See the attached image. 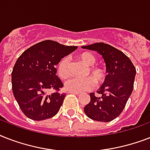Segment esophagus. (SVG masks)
<instances>
[{
  "label": "esophagus",
  "instance_id": "1",
  "mask_svg": "<svg viewBox=\"0 0 150 150\" xmlns=\"http://www.w3.org/2000/svg\"><path fill=\"white\" fill-rule=\"evenodd\" d=\"M69 93H74V94H76V95H80V93H77V92H68Z\"/></svg>",
  "mask_w": 150,
  "mask_h": 150
}]
</instances>
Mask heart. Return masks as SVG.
<instances>
[{"label":"heart","instance_id":"b5f03b06","mask_svg":"<svg viewBox=\"0 0 150 150\" xmlns=\"http://www.w3.org/2000/svg\"><path fill=\"white\" fill-rule=\"evenodd\" d=\"M78 57L83 62L88 69L86 71V75H90L86 77L75 78L66 82L65 89L69 92L88 91L95 86V82L97 85L102 84L106 79V71L104 68L100 66H93L96 62V57L89 52H83L79 54ZM57 73L59 78L62 80H65L70 77V68L68 57H63L59 61L57 66Z\"/></svg>","mask_w":150,"mask_h":150}]
</instances>
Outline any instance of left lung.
<instances>
[{
  "instance_id": "8db88e82",
  "label": "left lung",
  "mask_w": 150,
  "mask_h": 150,
  "mask_svg": "<svg viewBox=\"0 0 150 150\" xmlns=\"http://www.w3.org/2000/svg\"><path fill=\"white\" fill-rule=\"evenodd\" d=\"M103 57L107 75L97 90L98 96L89 93L90 102L84 107L85 114L92 120L109 122L120 115L132 93L136 74L135 66L121 50L104 43L83 46Z\"/></svg>"
}]
</instances>
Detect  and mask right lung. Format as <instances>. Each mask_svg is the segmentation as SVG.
I'll return each mask as SVG.
<instances>
[{
  "instance_id": "right-lung-1",
  "label": "right lung",
  "mask_w": 150,
  "mask_h": 150,
  "mask_svg": "<svg viewBox=\"0 0 150 150\" xmlns=\"http://www.w3.org/2000/svg\"><path fill=\"white\" fill-rule=\"evenodd\" d=\"M76 49L48 40L30 47L18 58L11 72L12 92L27 117L42 121L57 114L66 93L58 92L64 85L56 75V66ZM49 89L56 91L49 95Z\"/></svg>"
}]
</instances>
